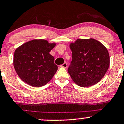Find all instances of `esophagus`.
Here are the masks:
<instances>
[{"instance_id":"34e87169","label":"esophagus","mask_w":124,"mask_h":124,"mask_svg":"<svg viewBox=\"0 0 124 124\" xmlns=\"http://www.w3.org/2000/svg\"><path fill=\"white\" fill-rule=\"evenodd\" d=\"M62 67H64V68H67V64L66 63V62H64V64H62Z\"/></svg>"}]
</instances>
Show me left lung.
<instances>
[{
  "label": "left lung",
  "instance_id": "left-lung-1",
  "mask_svg": "<svg viewBox=\"0 0 124 124\" xmlns=\"http://www.w3.org/2000/svg\"><path fill=\"white\" fill-rule=\"evenodd\" d=\"M72 65L68 72L74 83L88 87L100 81L108 70L110 57L107 48L94 39H77L70 43Z\"/></svg>",
  "mask_w": 124,
  "mask_h": 124
}]
</instances>
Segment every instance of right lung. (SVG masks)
Wrapping results in <instances>:
<instances>
[{"label":"right lung","mask_w":124,"mask_h":124,"mask_svg":"<svg viewBox=\"0 0 124 124\" xmlns=\"http://www.w3.org/2000/svg\"><path fill=\"white\" fill-rule=\"evenodd\" d=\"M55 43L34 39L24 43L14 52V67L19 78L34 87H40L52 79L57 70L54 57L49 54Z\"/></svg>","instance_id":"right-lung-1"}]
</instances>
